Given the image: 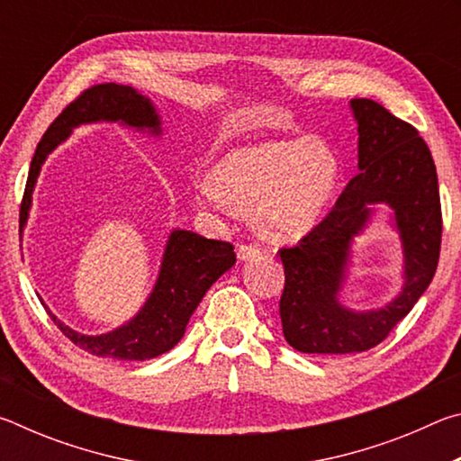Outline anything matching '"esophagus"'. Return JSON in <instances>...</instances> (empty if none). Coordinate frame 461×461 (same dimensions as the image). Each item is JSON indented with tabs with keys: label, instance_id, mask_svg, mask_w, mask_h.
Returning a JSON list of instances; mask_svg holds the SVG:
<instances>
[{
	"label": "esophagus",
	"instance_id": "34e87169",
	"mask_svg": "<svg viewBox=\"0 0 461 461\" xmlns=\"http://www.w3.org/2000/svg\"><path fill=\"white\" fill-rule=\"evenodd\" d=\"M258 256H262V248L258 244H240L238 246V258H240V262L258 258Z\"/></svg>",
	"mask_w": 461,
	"mask_h": 461
}]
</instances>
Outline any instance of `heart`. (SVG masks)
I'll return each instance as SVG.
<instances>
[{
	"instance_id": "b5f03b06",
	"label": "heart",
	"mask_w": 461,
	"mask_h": 461,
	"mask_svg": "<svg viewBox=\"0 0 461 461\" xmlns=\"http://www.w3.org/2000/svg\"><path fill=\"white\" fill-rule=\"evenodd\" d=\"M339 176L338 158L321 140H283L236 148L194 186L201 205L252 213L272 240H294L317 223Z\"/></svg>"
}]
</instances>
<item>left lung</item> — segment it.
Here are the masks:
<instances>
[{"label":"left lung","mask_w":461,"mask_h":461,"mask_svg":"<svg viewBox=\"0 0 461 461\" xmlns=\"http://www.w3.org/2000/svg\"><path fill=\"white\" fill-rule=\"evenodd\" d=\"M357 120V167L331 212L299 244L280 248L285 291L280 321L288 346L303 354H356L376 348L409 315L431 283L441 249V201L435 162L415 126L378 101L352 99ZM372 202L395 209L408 283L380 312L352 314L337 303L348 241L367 221Z\"/></svg>","instance_id":"8db88e82"}]
</instances>
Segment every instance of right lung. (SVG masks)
<instances>
[{"mask_svg": "<svg viewBox=\"0 0 461 461\" xmlns=\"http://www.w3.org/2000/svg\"><path fill=\"white\" fill-rule=\"evenodd\" d=\"M123 122L131 128L160 131L158 113L150 101L131 87L115 83H101L81 91L62 109L36 146L30 165L24 197L20 203V231L24 228L36 176L46 154L52 152L71 130L87 122ZM236 264V252L230 241L207 240L199 233L175 230L162 258V268L152 294L142 311L128 325L105 335H81L62 325L50 311L54 325L71 339L77 348L93 356L118 357V360H150L175 348L185 335L186 323L203 296L225 270Z\"/></svg>", "mask_w": 461, "mask_h": 461, "instance_id": "obj_1", "label": "right lung"}]
</instances>
